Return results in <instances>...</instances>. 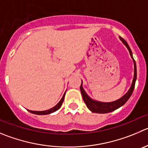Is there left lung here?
<instances>
[{
  "instance_id": "left-lung-1",
  "label": "left lung",
  "mask_w": 148,
  "mask_h": 148,
  "mask_svg": "<svg viewBox=\"0 0 148 148\" xmlns=\"http://www.w3.org/2000/svg\"><path fill=\"white\" fill-rule=\"evenodd\" d=\"M120 38L121 40L123 43V44L127 47L128 50H129V53H130L131 57L133 59L134 64V79L133 81H132V86H131L129 90L128 91V92L125 94L124 96L122 97L121 99H118V100L116 101H114V102H101L93 100L92 99H91V98L87 95V94L85 92V91L84 90V88H83L82 87V84H81V86H80V89H81V94H82L83 99H84V102H85L87 108L93 112H97V113H108V112H110L115 110L119 108L120 107H121L122 105H123L126 102H127L128 99H129V97H130L131 95H132V92H133L134 88L135 82H136V62H135V60H134L133 56H132V51H131L130 47L129 46L128 43H126V41L123 38Z\"/></svg>"
}]
</instances>
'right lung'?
Here are the masks:
<instances>
[{"mask_svg": "<svg viewBox=\"0 0 148 148\" xmlns=\"http://www.w3.org/2000/svg\"><path fill=\"white\" fill-rule=\"evenodd\" d=\"M64 95H65V93H64V95H63V97H62V98L61 99V100L59 102V103L57 104L56 106H54V108H51V109L47 110H44V111H33V110H28V111H29V112H32V113H33V114H36V115H48V114L52 113V112H55V111L58 110L61 108L62 105V102H63V101H64Z\"/></svg>", "mask_w": 148, "mask_h": 148, "instance_id": "obj_1", "label": "right lung"}]
</instances>
